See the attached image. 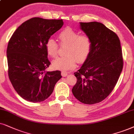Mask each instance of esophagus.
Wrapping results in <instances>:
<instances>
[{"label": "esophagus", "mask_w": 134, "mask_h": 134, "mask_svg": "<svg viewBox=\"0 0 134 134\" xmlns=\"http://www.w3.org/2000/svg\"><path fill=\"white\" fill-rule=\"evenodd\" d=\"M61 75L62 77H66V76L68 75V73L66 72H64V71H62V72H61Z\"/></svg>", "instance_id": "34e87169"}]
</instances>
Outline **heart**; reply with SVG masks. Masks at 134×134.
Returning <instances> with one entry per match:
<instances>
[{
    "mask_svg": "<svg viewBox=\"0 0 134 134\" xmlns=\"http://www.w3.org/2000/svg\"><path fill=\"white\" fill-rule=\"evenodd\" d=\"M61 45H67L66 55L58 57L52 62L54 69L60 70H70L75 67L76 62L83 63L90 54L92 49V41L87 35H80L79 32L70 28H67L58 35ZM47 54L55 57L58 51V44L53 38H49L46 43Z\"/></svg>",
    "mask_w": 134,
    "mask_h": 134,
    "instance_id": "heart-1",
    "label": "heart"
}]
</instances>
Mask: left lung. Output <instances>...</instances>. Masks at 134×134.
Masks as SVG:
<instances>
[{
    "label": "left lung",
    "instance_id": "obj_1",
    "mask_svg": "<svg viewBox=\"0 0 134 134\" xmlns=\"http://www.w3.org/2000/svg\"><path fill=\"white\" fill-rule=\"evenodd\" d=\"M80 28L90 38L92 49L74 73L77 81L72 91L81 103L93 104L104 100L118 82L123 68L121 43L116 33L99 22H80Z\"/></svg>",
    "mask_w": 134,
    "mask_h": 134
}]
</instances>
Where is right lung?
I'll use <instances>...</instances> for the list:
<instances>
[{
  "label": "right lung",
  "instance_id": "add662e5",
  "mask_svg": "<svg viewBox=\"0 0 134 134\" xmlns=\"http://www.w3.org/2000/svg\"><path fill=\"white\" fill-rule=\"evenodd\" d=\"M63 25L62 20L32 18L18 26L8 42V77L15 91L25 100L44 101L62 78L60 71H45L51 64L46 43Z\"/></svg>",
  "mask_w": 134,
  "mask_h": 134
}]
</instances>
